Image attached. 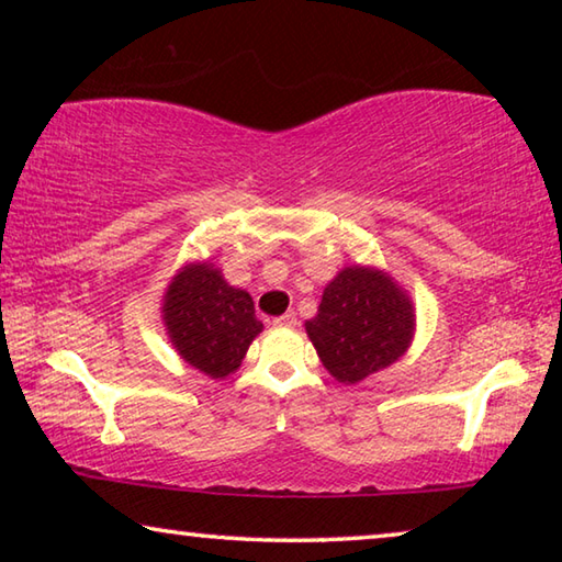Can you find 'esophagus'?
<instances>
[{
	"label": "esophagus",
	"instance_id": "obj_1",
	"mask_svg": "<svg viewBox=\"0 0 562 562\" xmlns=\"http://www.w3.org/2000/svg\"><path fill=\"white\" fill-rule=\"evenodd\" d=\"M272 325L274 327H294V325H297V317H294V312H288V315L274 317Z\"/></svg>",
	"mask_w": 562,
	"mask_h": 562
}]
</instances>
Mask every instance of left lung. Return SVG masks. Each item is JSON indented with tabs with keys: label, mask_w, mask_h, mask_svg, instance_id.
Returning a JSON list of instances; mask_svg holds the SVG:
<instances>
[{
	"label": "left lung",
	"mask_w": 562,
	"mask_h": 562,
	"mask_svg": "<svg viewBox=\"0 0 562 562\" xmlns=\"http://www.w3.org/2000/svg\"><path fill=\"white\" fill-rule=\"evenodd\" d=\"M304 329L327 372L341 384H357L404 355L416 312L406 290L384 270L349 265L322 292L317 315Z\"/></svg>",
	"instance_id": "8db88e82"
}]
</instances>
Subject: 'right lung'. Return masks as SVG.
<instances>
[{
  "instance_id": "right-lung-1",
  "label": "right lung",
  "mask_w": 562,
  "mask_h": 562,
  "mask_svg": "<svg viewBox=\"0 0 562 562\" xmlns=\"http://www.w3.org/2000/svg\"><path fill=\"white\" fill-rule=\"evenodd\" d=\"M160 312L180 359L211 379L233 374L262 331L250 294L227 284L211 260L173 274Z\"/></svg>"
}]
</instances>
